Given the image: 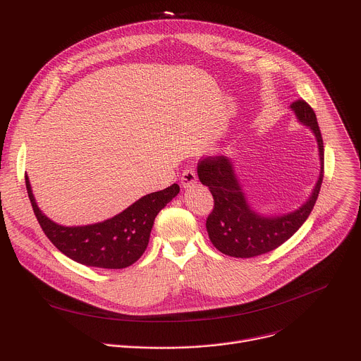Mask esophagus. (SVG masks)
<instances>
[{
    "label": "esophagus",
    "mask_w": 361,
    "mask_h": 361,
    "mask_svg": "<svg viewBox=\"0 0 361 361\" xmlns=\"http://www.w3.org/2000/svg\"><path fill=\"white\" fill-rule=\"evenodd\" d=\"M180 183H181V185H183L184 188L192 187V185L197 183V176H195V173H194L192 170H185V171L183 173V176H181Z\"/></svg>",
    "instance_id": "obj_1"
}]
</instances>
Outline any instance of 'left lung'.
I'll list each match as a JSON object with an SVG mask.
<instances>
[{
	"instance_id": "8db88e82",
	"label": "left lung",
	"mask_w": 361,
	"mask_h": 361,
	"mask_svg": "<svg viewBox=\"0 0 361 361\" xmlns=\"http://www.w3.org/2000/svg\"><path fill=\"white\" fill-rule=\"evenodd\" d=\"M290 109L297 121L314 134L320 160V173L312 194L295 210L284 214L257 212L243 190L234 160L228 157L207 159L198 164V178L210 188L214 198V209L205 227L213 245L226 255L250 259L277 248L302 226L317 201L324 166L322 133L314 111L305 101L298 99Z\"/></svg>"
}]
</instances>
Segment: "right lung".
I'll list each match as a JSON object with an SVG mask.
<instances>
[{
    "mask_svg": "<svg viewBox=\"0 0 361 361\" xmlns=\"http://www.w3.org/2000/svg\"><path fill=\"white\" fill-rule=\"evenodd\" d=\"M25 185L34 214L51 243L80 264L114 270L126 269L140 259L148 245L154 220L180 192V187L173 184L138 198L130 207L104 221L61 226L41 212L27 176Z\"/></svg>",
    "mask_w": 361,
    "mask_h": 361,
    "instance_id": "right-lung-1",
    "label": "right lung"
}]
</instances>
